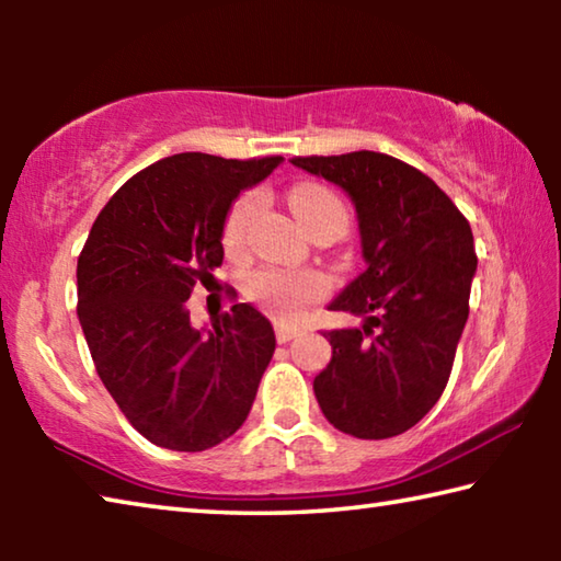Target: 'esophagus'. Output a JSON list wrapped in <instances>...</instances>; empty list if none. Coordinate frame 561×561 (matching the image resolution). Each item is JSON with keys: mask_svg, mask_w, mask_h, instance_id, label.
Here are the masks:
<instances>
[{"mask_svg": "<svg viewBox=\"0 0 561 561\" xmlns=\"http://www.w3.org/2000/svg\"><path fill=\"white\" fill-rule=\"evenodd\" d=\"M297 336H299V329H297V327L277 324V341H279V344H287V341L297 339Z\"/></svg>", "mask_w": 561, "mask_h": 561, "instance_id": "esophagus-1", "label": "esophagus"}]
</instances>
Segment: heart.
I'll return each mask as SVG.
<instances>
[{
    "instance_id": "b5f03b06",
    "label": "heart",
    "mask_w": 561,
    "mask_h": 561,
    "mask_svg": "<svg viewBox=\"0 0 561 561\" xmlns=\"http://www.w3.org/2000/svg\"><path fill=\"white\" fill-rule=\"evenodd\" d=\"M291 213L304 225V230L324 220L346 222V210L329 187L317 183H301L289 193ZM257 210V195L244 193L234 201L225 217L222 242L227 250H237L244 242L247 225ZM247 291L252 299L264 304L277 317H294L311 299H319L327 291V282L317 272H289V270H260L247 279Z\"/></svg>"
}]
</instances>
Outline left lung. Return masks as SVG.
Segmentation results:
<instances>
[{"label": "left lung", "mask_w": 561, "mask_h": 561, "mask_svg": "<svg viewBox=\"0 0 561 561\" xmlns=\"http://www.w3.org/2000/svg\"><path fill=\"white\" fill-rule=\"evenodd\" d=\"M291 165L351 197L366 262L329 301L364 324L324 334L334 351L314 378L319 408L354 438H393L438 403L450 378L478 270L472 230L428 175L386 153L294 158Z\"/></svg>", "instance_id": "left-lung-1"}]
</instances>
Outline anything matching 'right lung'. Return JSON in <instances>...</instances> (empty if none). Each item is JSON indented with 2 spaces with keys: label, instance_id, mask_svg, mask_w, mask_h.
I'll return each mask as SVG.
<instances>
[{
  "label": "right lung",
  "instance_id": "obj_1",
  "mask_svg": "<svg viewBox=\"0 0 561 561\" xmlns=\"http://www.w3.org/2000/svg\"><path fill=\"white\" fill-rule=\"evenodd\" d=\"M282 160H158L111 197L83 244L76 282L91 358L128 423L160 448L207 450L250 415L277 346L270 319L234 304L195 329L185 301L222 264L237 195Z\"/></svg>",
  "mask_w": 561,
  "mask_h": 561
}]
</instances>
